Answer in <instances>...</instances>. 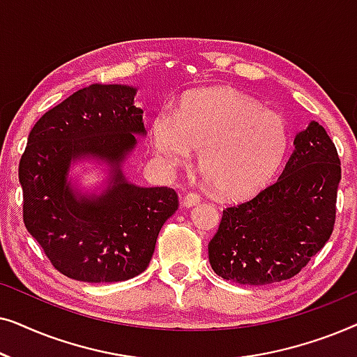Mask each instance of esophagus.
Instances as JSON below:
<instances>
[{
    "label": "esophagus",
    "instance_id": "34e87169",
    "mask_svg": "<svg viewBox=\"0 0 357 357\" xmlns=\"http://www.w3.org/2000/svg\"><path fill=\"white\" fill-rule=\"evenodd\" d=\"M199 202H202V197L197 193H187L183 198V204L187 208H192V206H195V204H198Z\"/></svg>",
    "mask_w": 357,
    "mask_h": 357
}]
</instances>
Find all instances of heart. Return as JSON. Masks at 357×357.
<instances>
[{"label": "heart", "instance_id": "heart-1", "mask_svg": "<svg viewBox=\"0 0 357 357\" xmlns=\"http://www.w3.org/2000/svg\"><path fill=\"white\" fill-rule=\"evenodd\" d=\"M155 158L177 167L198 149V167L222 197L245 198L275 177L291 144L284 116L232 89L190 92L177 114L151 121Z\"/></svg>", "mask_w": 357, "mask_h": 357}]
</instances>
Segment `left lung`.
Returning <instances> with one entry per match:
<instances>
[{
	"instance_id": "1",
	"label": "left lung",
	"mask_w": 357,
	"mask_h": 357,
	"mask_svg": "<svg viewBox=\"0 0 357 357\" xmlns=\"http://www.w3.org/2000/svg\"><path fill=\"white\" fill-rule=\"evenodd\" d=\"M276 182L222 211L208 245L224 280L261 286L296 276L331 236L341 162L325 128L310 121Z\"/></svg>"
}]
</instances>
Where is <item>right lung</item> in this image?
<instances>
[{
	"instance_id": "1",
	"label": "right lung",
	"mask_w": 357,
	"mask_h": 357,
	"mask_svg": "<svg viewBox=\"0 0 357 357\" xmlns=\"http://www.w3.org/2000/svg\"><path fill=\"white\" fill-rule=\"evenodd\" d=\"M136 89L91 84L43 114L19 162L24 224L61 275L84 282L138 276L153 258L160 227L177 211L174 188L138 187L121 162L146 135ZM102 158L111 165L109 187L82 197L67 183L71 162Z\"/></svg>"
}]
</instances>
